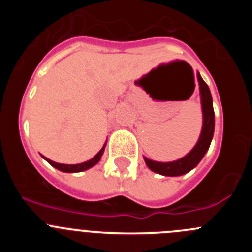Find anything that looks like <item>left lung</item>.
Instances as JSON below:
<instances>
[{"label":"left lung","instance_id":"8db88e82","mask_svg":"<svg viewBox=\"0 0 252 252\" xmlns=\"http://www.w3.org/2000/svg\"><path fill=\"white\" fill-rule=\"evenodd\" d=\"M198 82H199L202 110H203V127H202L199 140H198L197 145L193 148V150L188 155L177 160V161L159 162L144 158L146 165L158 174L166 175V177H177V175L186 174L189 170H192L194 166H197V164L201 161L206 151L208 150L209 145H211L213 131H215V111H213L212 95H211L207 83L202 79L201 74H198Z\"/></svg>","mask_w":252,"mask_h":252}]
</instances>
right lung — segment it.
I'll return each mask as SVG.
<instances>
[{"instance_id": "right-lung-1", "label": "right lung", "mask_w": 252, "mask_h": 252, "mask_svg": "<svg viewBox=\"0 0 252 252\" xmlns=\"http://www.w3.org/2000/svg\"><path fill=\"white\" fill-rule=\"evenodd\" d=\"M103 151H104V146L101 149V150H99V153L97 154L94 158H92L91 160L81 162V164H73V165H68V164H59V162L53 161V160L48 159V158H45V160L49 162V164H50V165H53L54 168H57L58 170H60V171H64V173H78V171L87 170V169H90V168H92L93 165H95V164L99 161V159H101Z\"/></svg>"}]
</instances>
